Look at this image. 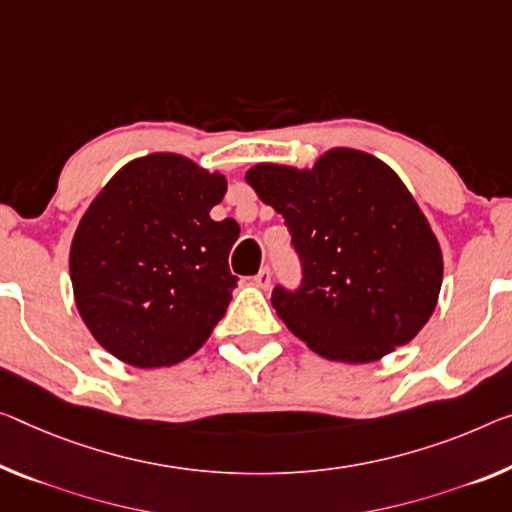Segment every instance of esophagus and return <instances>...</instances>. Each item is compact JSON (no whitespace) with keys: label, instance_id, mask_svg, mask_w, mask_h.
Masks as SVG:
<instances>
[{"label":"esophagus","instance_id":"esophagus-1","mask_svg":"<svg viewBox=\"0 0 512 512\" xmlns=\"http://www.w3.org/2000/svg\"><path fill=\"white\" fill-rule=\"evenodd\" d=\"M270 283H272V274H270V270H267V267H263V270L254 277V286L261 288V290H267V288H270Z\"/></svg>","mask_w":512,"mask_h":512}]
</instances>
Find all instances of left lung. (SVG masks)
I'll return each mask as SVG.
<instances>
[{
  "instance_id": "8db88e82",
  "label": "left lung",
  "mask_w": 512,
  "mask_h": 512,
  "mask_svg": "<svg viewBox=\"0 0 512 512\" xmlns=\"http://www.w3.org/2000/svg\"><path fill=\"white\" fill-rule=\"evenodd\" d=\"M245 178L302 258V288L272 290L290 332L343 364H371L421 332L442 290V247L387 162L336 146L313 167L258 162Z\"/></svg>"
}]
</instances>
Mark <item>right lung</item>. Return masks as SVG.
Masks as SVG:
<instances>
[{"mask_svg":"<svg viewBox=\"0 0 512 512\" xmlns=\"http://www.w3.org/2000/svg\"><path fill=\"white\" fill-rule=\"evenodd\" d=\"M224 194L219 171L162 151L125 164L91 201L68 265L77 311L109 355L160 368L208 341L238 286L240 226L210 217Z\"/></svg>","mask_w":512,"mask_h":512,"instance_id":"add662e5","label":"right lung"}]
</instances>
